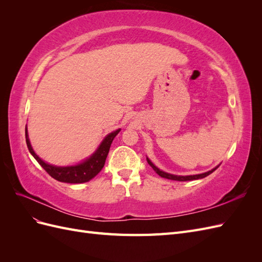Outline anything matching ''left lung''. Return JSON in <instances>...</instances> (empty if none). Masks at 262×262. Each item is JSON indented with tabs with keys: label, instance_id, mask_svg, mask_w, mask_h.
I'll use <instances>...</instances> for the list:
<instances>
[{
	"label": "left lung",
	"instance_id": "8db88e82",
	"mask_svg": "<svg viewBox=\"0 0 262 262\" xmlns=\"http://www.w3.org/2000/svg\"><path fill=\"white\" fill-rule=\"evenodd\" d=\"M147 160V163L150 165V167H152L155 171H156V173H158V175H160L161 177H163V178H167V179H170V180H177V181H188V180H195V179H201V178H204V177H207V176H209L210 173H212L214 170H215L217 167H215L214 169H212V170H210V171H208V172H204V173H200V175H193V176H175V175H170V173H167V172H165V171H162V170H160L158 169L156 166L150 162L148 158H146Z\"/></svg>",
	"mask_w": 262,
	"mask_h": 262
}]
</instances>
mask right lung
I'll list each match as a JSON object with an SVG mask.
<instances>
[{
    "label": "right lung",
    "instance_id": "1",
    "mask_svg": "<svg viewBox=\"0 0 262 262\" xmlns=\"http://www.w3.org/2000/svg\"><path fill=\"white\" fill-rule=\"evenodd\" d=\"M119 131H120V129L108 134L104 139V141L101 142L98 149L89 158V160H86L85 162L76 166H69V167H57V166L45 163L42 160L39 158V156H37V154L34 152L33 147H31L28 139L27 128L25 129V136L29 152L52 178L61 182H68V184H82V182L90 181L92 178L97 175V173L102 169V167H104L107 155L109 153L110 145H112L113 141L119 133Z\"/></svg>",
    "mask_w": 262,
    "mask_h": 262
}]
</instances>
